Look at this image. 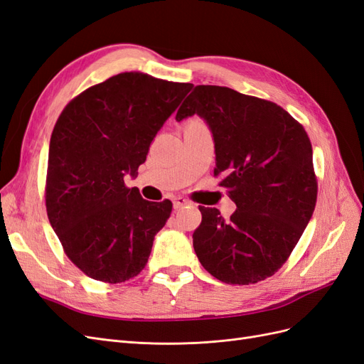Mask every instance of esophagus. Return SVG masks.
<instances>
[{
  "mask_svg": "<svg viewBox=\"0 0 364 364\" xmlns=\"http://www.w3.org/2000/svg\"><path fill=\"white\" fill-rule=\"evenodd\" d=\"M186 205H190V202L185 199V197H182V196H176L174 199H173V206L178 209V208H182V206H186Z\"/></svg>",
  "mask_w": 364,
  "mask_h": 364,
  "instance_id": "1",
  "label": "esophagus"
}]
</instances>
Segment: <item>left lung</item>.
Instances as JSON below:
<instances>
[{"label": "left lung", "mask_w": 364, "mask_h": 364, "mask_svg": "<svg viewBox=\"0 0 364 364\" xmlns=\"http://www.w3.org/2000/svg\"><path fill=\"white\" fill-rule=\"evenodd\" d=\"M194 114L211 130L214 174H222L220 186L237 205L228 222L218 209L199 206L196 255L218 281L259 282L287 261L313 215L317 181L310 138L277 103L225 86H196L176 121Z\"/></svg>", "instance_id": "left-lung-1"}]
</instances>
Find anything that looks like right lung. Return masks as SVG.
<instances>
[{
    "mask_svg": "<svg viewBox=\"0 0 364 364\" xmlns=\"http://www.w3.org/2000/svg\"><path fill=\"white\" fill-rule=\"evenodd\" d=\"M191 83L121 73L87 87L62 111L48 151L46 205L68 258L87 277L109 284L146 267L171 202H149L135 178L159 129Z\"/></svg>",
    "mask_w": 364,
    "mask_h": 364,
    "instance_id": "obj_1",
    "label": "right lung"
}]
</instances>
